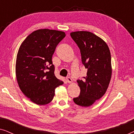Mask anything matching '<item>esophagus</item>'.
I'll list each match as a JSON object with an SVG mask.
<instances>
[{
    "label": "esophagus",
    "mask_w": 134,
    "mask_h": 134,
    "mask_svg": "<svg viewBox=\"0 0 134 134\" xmlns=\"http://www.w3.org/2000/svg\"><path fill=\"white\" fill-rule=\"evenodd\" d=\"M66 81L68 82V83H72V80L71 77H66Z\"/></svg>",
    "instance_id": "obj_1"
}]
</instances>
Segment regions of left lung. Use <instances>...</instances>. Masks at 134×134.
Returning <instances> with one entry per match:
<instances>
[{
  "label": "left lung",
  "instance_id": "left-lung-1",
  "mask_svg": "<svg viewBox=\"0 0 134 134\" xmlns=\"http://www.w3.org/2000/svg\"><path fill=\"white\" fill-rule=\"evenodd\" d=\"M71 36L79 47L82 62L87 69V76L77 80L80 95L73 99L77 105L88 107L105 94L111 76V55L105 41L87 31L71 32Z\"/></svg>",
  "mask_w": 134,
  "mask_h": 134
}]
</instances>
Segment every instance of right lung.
I'll use <instances>...</instances> for the list:
<instances>
[{"label":"right lung","mask_w":134,"mask_h":134,"mask_svg":"<svg viewBox=\"0 0 134 134\" xmlns=\"http://www.w3.org/2000/svg\"><path fill=\"white\" fill-rule=\"evenodd\" d=\"M65 36L62 31L40 29L29 35L19 47L16 62L18 83L25 96L38 105L52 101L55 90L63 83L55 76L52 57Z\"/></svg>","instance_id":"1"}]
</instances>
